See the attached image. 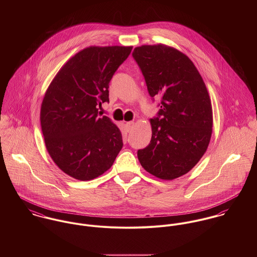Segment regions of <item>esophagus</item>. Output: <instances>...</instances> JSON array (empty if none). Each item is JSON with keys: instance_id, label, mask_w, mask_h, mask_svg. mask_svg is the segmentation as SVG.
Instances as JSON below:
<instances>
[{"instance_id": "obj_1", "label": "esophagus", "mask_w": 257, "mask_h": 257, "mask_svg": "<svg viewBox=\"0 0 257 257\" xmlns=\"http://www.w3.org/2000/svg\"><path fill=\"white\" fill-rule=\"evenodd\" d=\"M126 127H127V131L130 132V131H132V128H133V126H134V124H135V122L134 121H127L126 123Z\"/></svg>"}]
</instances>
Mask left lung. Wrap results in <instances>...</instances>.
<instances>
[{
    "label": "left lung",
    "mask_w": 257,
    "mask_h": 257,
    "mask_svg": "<svg viewBox=\"0 0 257 257\" xmlns=\"http://www.w3.org/2000/svg\"><path fill=\"white\" fill-rule=\"evenodd\" d=\"M133 57L147 83L149 96L160 97L150 119V144L138 150L150 174L172 180L189 172L206 152L213 111L206 85L193 62L175 48L158 44L135 48Z\"/></svg>",
    "instance_id": "obj_1"
}]
</instances>
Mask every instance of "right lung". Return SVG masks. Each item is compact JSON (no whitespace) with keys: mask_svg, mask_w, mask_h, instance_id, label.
I'll return each mask as SVG.
<instances>
[{"mask_svg":"<svg viewBox=\"0 0 257 257\" xmlns=\"http://www.w3.org/2000/svg\"><path fill=\"white\" fill-rule=\"evenodd\" d=\"M132 46H91L69 59L49 85L40 123L55 164L81 181L112 165L122 148L121 133L99 108L109 103V84Z\"/></svg>","mask_w":257,"mask_h":257,"instance_id":"obj_1","label":"right lung"}]
</instances>
